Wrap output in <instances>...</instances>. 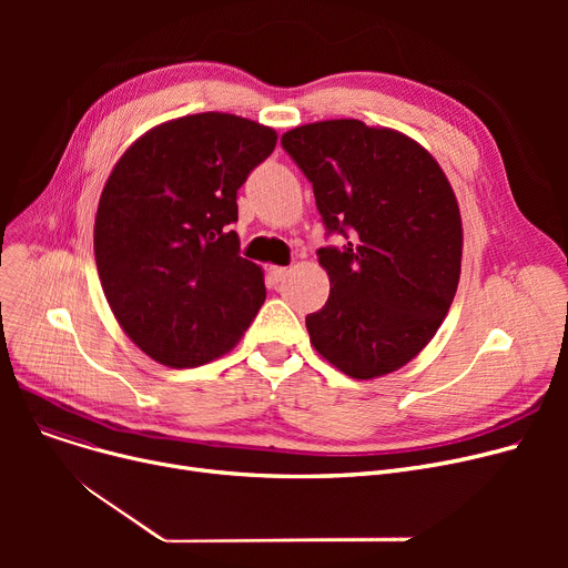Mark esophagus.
Here are the masks:
<instances>
[{
    "instance_id": "esophagus-1",
    "label": "esophagus",
    "mask_w": 568,
    "mask_h": 568,
    "mask_svg": "<svg viewBox=\"0 0 568 568\" xmlns=\"http://www.w3.org/2000/svg\"><path fill=\"white\" fill-rule=\"evenodd\" d=\"M285 276H287L285 266H268V278H272V283H281L285 281Z\"/></svg>"
}]
</instances>
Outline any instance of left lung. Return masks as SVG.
Returning <instances> with one entry per match:
<instances>
[{
	"mask_svg": "<svg viewBox=\"0 0 568 568\" xmlns=\"http://www.w3.org/2000/svg\"><path fill=\"white\" fill-rule=\"evenodd\" d=\"M313 184L326 232L320 248L332 290L306 317L313 347L354 379L412 362L437 334L460 281L463 221L449 179L400 131L329 119L283 133Z\"/></svg>",
	"mask_w": 568,
	"mask_h": 568,
	"instance_id": "obj_1",
	"label": "left lung"
}]
</instances>
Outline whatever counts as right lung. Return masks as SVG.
<instances>
[{
	"label": "right lung",
	"instance_id": "right-lung-1",
	"mask_svg": "<svg viewBox=\"0 0 568 568\" xmlns=\"http://www.w3.org/2000/svg\"><path fill=\"white\" fill-rule=\"evenodd\" d=\"M276 131L227 112L170 119L140 135L103 186L94 255L124 334L154 362L219 359L264 304L262 268L239 255L236 191Z\"/></svg>",
	"mask_w": 568,
	"mask_h": 568
}]
</instances>
